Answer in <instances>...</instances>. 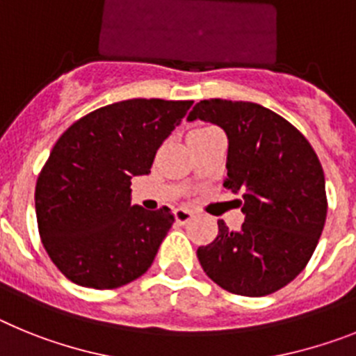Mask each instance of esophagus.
Wrapping results in <instances>:
<instances>
[{"label": "esophagus", "mask_w": 356, "mask_h": 356, "mask_svg": "<svg viewBox=\"0 0 356 356\" xmlns=\"http://www.w3.org/2000/svg\"><path fill=\"white\" fill-rule=\"evenodd\" d=\"M174 215H175V220H177L179 224H186L191 216H193V211H191V209H188V208H177L174 211Z\"/></svg>", "instance_id": "obj_1"}]
</instances>
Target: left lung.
<instances>
[{"mask_svg":"<svg viewBox=\"0 0 356 356\" xmlns=\"http://www.w3.org/2000/svg\"><path fill=\"white\" fill-rule=\"evenodd\" d=\"M195 120L227 136L224 188L242 195L245 215L238 231L218 220V234L197 258L229 292H276L307 267L323 233L327 202L319 157L296 127L252 102L200 100L188 114Z\"/></svg>","mask_w":356,"mask_h":356,"instance_id":"left-lung-1","label":"left lung"}]
</instances>
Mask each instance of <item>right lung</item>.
<instances>
[{
	"label": "right lung",
	"mask_w": 356,
	"mask_h": 356,
	"mask_svg": "<svg viewBox=\"0 0 356 356\" xmlns=\"http://www.w3.org/2000/svg\"><path fill=\"white\" fill-rule=\"evenodd\" d=\"M191 104L116 102L58 138L37 179L35 213L42 245L67 280L116 289L150 268L175 218L168 208L131 204V179L150 174L157 148Z\"/></svg>",
	"instance_id": "add662e5"
}]
</instances>
